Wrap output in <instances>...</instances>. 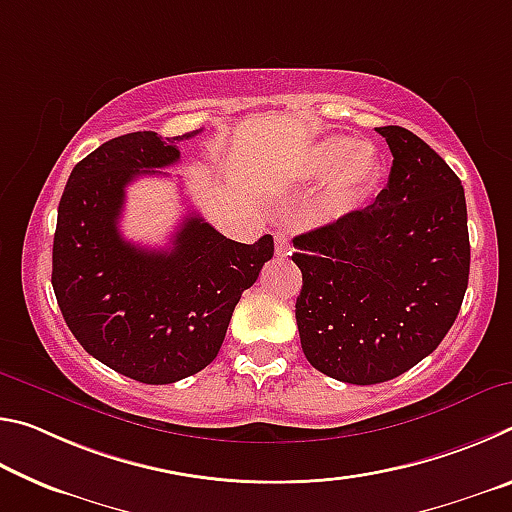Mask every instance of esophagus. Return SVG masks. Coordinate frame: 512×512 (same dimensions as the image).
<instances>
[{
  "label": "esophagus",
  "mask_w": 512,
  "mask_h": 512,
  "mask_svg": "<svg viewBox=\"0 0 512 512\" xmlns=\"http://www.w3.org/2000/svg\"><path fill=\"white\" fill-rule=\"evenodd\" d=\"M289 237L287 232H275V253L277 255H287L289 253Z\"/></svg>",
  "instance_id": "1"
}]
</instances>
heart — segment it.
<instances>
[{
	"instance_id": "heart-1",
	"label": "heart",
	"mask_w": 512,
	"mask_h": 512,
	"mask_svg": "<svg viewBox=\"0 0 512 512\" xmlns=\"http://www.w3.org/2000/svg\"><path fill=\"white\" fill-rule=\"evenodd\" d=\"M296 171L305 180L325 176L318 212L323 219H339L375 187L381 173V155L370 142L329 135L302 153Z\"/></svg>"
}]
</instances>
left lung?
Instances as JSON below:
<instances>
[{
	"instance_id": "obj_1",
	"label": "left lung",
	"mask_w": 512,
	"mask_h": 512,
	"mask_svg": "<svg viewBox=\"0 0 512 512\" xmlns=\"http://www.w3.org/2000/svg\"><path fill=\"white\" fill-rule=\"evenodd\" d=\"M393 153L366 210L293 239L302 271V352L323 375L370 386L438 348L461 311L470 235L461 180L402 126L377 128Z\"/></svg>"
}]
</instances>
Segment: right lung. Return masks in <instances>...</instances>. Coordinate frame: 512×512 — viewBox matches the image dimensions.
Here are the masks:
<instances>
[{"label":"right lung","instance_id":"obj_1","mask_svg":"<svg viewBox=\"0 0 512 512\" xmlns=\"http://www.w3.org/2000/svg\"><path fill=\"white\" fill-rule=\"evenodd\" d=\"M115 137L69 173L58 203L51 284L67 327L94 359L142 384H173L216 359L241 293L273 257V237L239 244L189 214L169 248L119 232L126 185L180 160L178 142Z\"/></svg>","mask_w":512,"mask_h":512}]
</instances>
